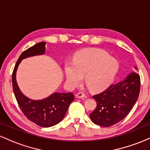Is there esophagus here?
<instances>
[{"mask_svg": "<svg viewBox=\"0 0 150 150\" xmlns=\"http://www.w3.org/2000/svg\"><path fill=\"white\" fill-rule=\"evenodd\" d=\"M76 97L77 98H80V99H81V98H86V97H86L85 94H84V93H82V92L77 93Z\"/></svg>", "mask_w": 150, "mask_h": 150, "instance_id": "obj_1", "label": "esophagus"}]
</instances>
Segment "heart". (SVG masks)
Masks as SVG:
<instances>
[{"mask_svg": "<svg viewBox=\"0 0 150 150\" xmlns=\"http://www.w3.org/2000/svg\"><path fill=\"white\" fill-rule=\"evenodd\" d=\"M118 70L116 58L101 49L81 51L73 61H67L65 73L68 83L72 87L78 85L85 78L87 87L92 91L104 89L112 82Z\"/></svg>", "mask_w": 150, "mask_h": 150, "instance_id": "heart-1", "label": "heart"}]
</instances>
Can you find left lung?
<instances>
[{
    "label": "left lung",
    "mask_w": 150,
    "mask_h": 150,
    "mask_svg": "<svg viewBox=\"0 0 150 150\" xmlns=\"http://www.w3.org/2000/svg\"><path fill=\"white\" fill-rule=\"evenodd\" d=\"M137 70V68H135ZM140 90V77L136 73L129 74L126 78L112 84L99 94L93 96L97 107L90 113L94 123L109 127L118 123L130 113L137 101Z\"/></svg>",
    "instance_id": "1"
}]
</instances>
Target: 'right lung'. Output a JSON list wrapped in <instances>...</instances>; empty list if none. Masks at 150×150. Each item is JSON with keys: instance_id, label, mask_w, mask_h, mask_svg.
Masks as SVG:
<instances>
[{"instance_id": "add662e5", "label": "right lung", "mask_w": 150, "mask_h": 150, "mask_svg": "<svg viewBox=\"0 0 150 150\" xmlns=\"http://www.w3.org/2000/svg\"><path fill=\"white\" fill-rule=\"evenodd\" d=\"M45 45L46 42H39L22 53L15 65L12 82L15 98L24 115L39 126L49 128L58 124L63 120L70 104L74 100V94L72 92H56L42 100H32L22 94L16 81V71L22 60L44 54Z\"/></svg>"}]
</instances>
